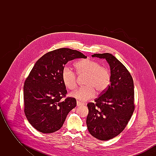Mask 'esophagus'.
<instances>
[{
    "instance_id": "obj_1",
    "label": "esophagus",
    "mask_w": 156,
    "mask_h": 156,
    "mask_svg": "<svg viewBox=\"0 0 156 156\" xmlns=\"http://www.w3.org/2000/svg\"><path fill=\"white\" fill-rule=\"evenodd\" d=\"M76 105H77V106H80L83 105V104L80 101H76Z\"/></svg>"
}]
</instances>
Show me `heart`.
Wrapping results in <instances>:
<instances>
[{
  "mask_svg": "<svg viewBox=\"0 0 156 156\" xmlns=\"http://www.w3.org/2000/svg\"><path fill=\"white\" fill-rule=\"evenodd\" d=\"M74 67L77 75L87 76L84 82L86 86L71 92V97L81 101H86L95 96V90L97 93L101 94L109 86L111 76L108 71L96 61L89 59H81L75 64ZM62 80L68 89L73 90L76 87V75L69 68L65 67L63 69Z\"/></svg>",
  "mask_w": 156,
  "mask_h": 156,
  "instance_id": "obj_1",
  "label": "heart"
}]
</instances>
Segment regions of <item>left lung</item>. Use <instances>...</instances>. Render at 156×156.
<instances>
[{
    "instance_id": "left-lung-1",
    "label": "left lung",
    "mask_w": 156,
    "mask_h": 156,
    "mask_svg": "<svg viewBox=\"0 0 156 156\" xmlns=\"http://www.w3.org/2000/svg\"><path fill=\"white\" fill-rule=\"evenodd\" d=\"M92 57L107 61L111 69V83L95 99V103L87 104V125L92 136L108 140L124 130L132 116L133 80L126 67L111 54H94Z\"/></svg>"
}]
</instances>
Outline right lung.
Instances as JSON below:
<instances>
[{
  "instance_id": "add662e5",
  "label": "right lung",
  "mask_w": 156,
  "mask_h": 156,
  "mask_svg": "<svg viewBox=\"0 0 156 156\" xmlns=\"http://www.w3.org/2000/svg\"><path fill=\"white\" fill-rule=\"evenodd\" d=\"M80 58L87 57L70 48L57 49L38 59L30 71L23 88L24 113L38 132L51 133L58 130L76 106L74 98L62 99L67 93L62 72L68 61Z\"/></svg>"
}]
</instances>
